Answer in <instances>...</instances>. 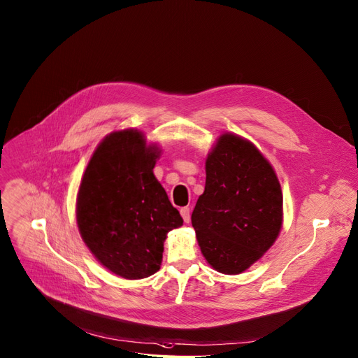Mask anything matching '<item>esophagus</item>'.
Listing matches in <instances>:
<instances>
[{"label":"esophagus","mask_w":358,"mask_h":358,"mask_svg":"<svg viewBox=\"0 0 358 358\" xmlns=\"http://www.w3.org/2000/svg\"><path fill=\"white\" fill-rule=\"evenodd\" d=\"M180 215H182L185 222H189V221H191V209H189V208H182L180 209Z\"/></svg>","instance_id":"1"}]
</instances>
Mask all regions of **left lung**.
Returning a JSON list of instances; mask_svg holds the SVG:
<instances>
[{"label":"left lung","mask_w":358,"mask_h":358,"mask_svg":"<svg viewBox=\"0 0 358 358\" xmlns=\"http://www.w3.org/2000/svg\"><path fill=\"white\" fill-rule=\"evenodd\" d=\"M205 191L192 213L205 260L224 275H238L276 241L283 222L279 179L257 147L222 134L208 155Z\"/></svg>","instance_id":"left-lung-1"}]
</instances>
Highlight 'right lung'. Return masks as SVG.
Segmentation results:
<instances>
[{"instance_id":"obj_1","label":"right lung","mask_w":358,"mask_h":358,"mask_svg":"<svg viewBox=\"0 0 358 358\" xmlns=\"http://www.w3.org/2000/svg\"><path fill=\"white\" fill-rule=\"evenodd\" d=\"M159 156L141 131H114L98 144L80 180V237L105 268L124 279L155 275L167 233L183 224L155 178Z\"/></svg>"}]
</instances>
